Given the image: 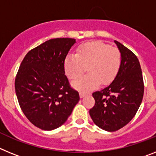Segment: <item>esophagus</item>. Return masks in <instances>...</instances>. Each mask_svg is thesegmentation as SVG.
<instances>
[{"label":"esophagus","instance_id":"obj_1","mask_svg":"<svg viewBox=\"0 0 156 156\" xmlns=\"http://www.w3.org/2000/svg\"><path fill=\"white\" fill-rule=\"evenodd\" d=\"M86 94L83 93V92H80V97L81 98H84L85 96H86Z\"/></svg>","mask_w":156,"mask_h":156}]
</instances>
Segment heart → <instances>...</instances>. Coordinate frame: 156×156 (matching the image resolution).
<instances>
[{
    "label": "heart",
    "mask_w": 156,
    "mask_h": 156,
    "mask_svg": "<svg viewBox=\"0 0 156 156\" xmlns=\"http://www.w3.org/2000/svg\"><path fill=\"white\" fill-rule=\"evenodd\" d=\"M121 54L116 48L100 41H90L77 48L76 54H69L64 61L66 76L76 79L87 69L88 74L72 83V86L82 92H87L113 80L121 66Z\"/></svg>",
    "instance_id": "1"
}]
</instances>
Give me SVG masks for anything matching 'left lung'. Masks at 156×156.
<instances>
[{"label": "left lung", "instance_id": "8db88e82", "mask_svg": "<svg viewBox=\"0 0 156 156\" xmlns=\"http://www.w3.org/2000/svg\"><path fill=\"white\" fill-rule=\"evenodd\" d=\"M121 54L119 71L108 86L92 94L95 105L90 109L92 120L101 129L113 132L126 126L137 113L144 95V82L137 56L114 41Z\"/></svg>", "mask_w": 156, "mask_h": 156}]
</instances>
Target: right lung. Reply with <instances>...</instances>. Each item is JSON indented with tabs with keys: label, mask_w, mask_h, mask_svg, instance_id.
<instances>
[{
	"label": "right lung",
	"mask_w": 156,
	"mask_h": 156,
	"mask_svg": "<svg viewBox=\"0 0 156 156\" xmlns=\"http://www.w3.org/2000/svg\"><path fill=\"white\" fill-rule=\"evenodd\" d=\"M76 43L56 38L43 43L25 56L15 81L19 105L27 119L44 130L64 124L80 101L69 87L64 61Z\"/></svg>",
	"instance_id": "obj_1"
}]
</instances>
